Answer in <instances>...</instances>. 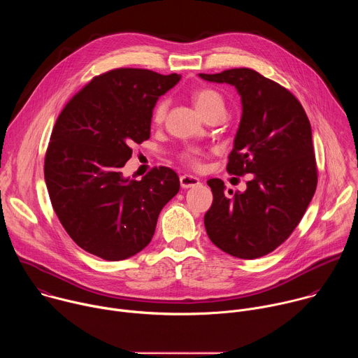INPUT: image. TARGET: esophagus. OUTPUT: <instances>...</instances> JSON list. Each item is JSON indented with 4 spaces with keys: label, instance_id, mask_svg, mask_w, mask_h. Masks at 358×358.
Returning a JSON list of instances; mask_svg holds the SVG:
<instances>
[{
    "label": "esophagus",
    "instance_id": "obj_1",
    "mask_svg": "<svg viewBox=\"0 0 358 358\" xmlns=\"http://www.w3.org/2000/svg\"><path fill=\"white\" fill-rule=\"evenodd\" d=\"M180 182H181L182 188H191V187H195L199 184V178L189 176V174H184L180 177Z\"/></svg>",
    "mask_w": 358,
    "mask_h": 358
}]
</instances>
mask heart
I'll return each instance as SVG.
<instances>
[{
	"mask_svg": "<svg viewBox=\"0 0 358 358\" xmlns=\"http://www.w3.org/2000/svg\"><path fill=\"white\" fill-rule=\"evenodd\" d=\"M192 99H194V103H195L196 109L199 110V113L202 116H207L208 113H213V112H225V100H224L222 94L211 87L198 89L192 94ZM166 113H167V100L162 99L157 101L155 109H152V122L157 124L163 123V120L166 119ZM181 160L192 167H196V166H199L201 157L196 151L188 150V151L182 152Z\"/></svg>",
	"mask_w": 358,
	"mask_h": 358,
	"instance_id": "1",
	"label": "heart"
}]
</instances>
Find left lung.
Here are the masks:
<instances>
[{
	"label": "left lung",
	"mask_w": 358,
	"mask_h": 358,
	"mask_svg": "<svg viewBox=\"0 0 358 358\" xmlns=\"http://www.w3.org/2000/svg\"><path fill=\"white\" fill-rule=\"evenodd\" d=\"M199 76L229 83L241 94L242 119L227 171L252 174L243 192H225L222 180H208L214 201L203 217L207 234L235 258L265 257L292 235L315 195L310 122L292 92L257 71L235 68Z\"/></svg>",
	"instance_id": "obj_1"
}]
</instances>
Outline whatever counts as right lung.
I'll list each match as a JSON object with an SVG mask.
<instances>
[{
  "mask_svg": "<svg viewBox=\"0 0 358 358\" xmlns=\"http://www.w3.org/2000/svg\"><path fill=\"white\" fill-rule=\"evenodd\" d=\"M180 80L148 69L117 68L94 76L62 109L45 155L54 211L83 250L123 261L144 249L157 218L178 192L174 170L123 178L131 147L150 138L157 100Z\"/></svg>",
  "mask_w": 358,
  "mask_h": 358,
  "instance_id": "obj_1",
  "label": "right lung"
}]
</instances>
